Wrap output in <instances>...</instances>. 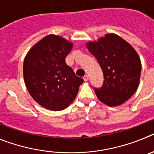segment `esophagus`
I'll list each match as a JSON object with an SVG mask.
<instances>
[{
  "label": "esophagus",
  "mask_w": 154,
  "mask_h": 154,
  "mask_svg": "<svg viewBox=\"0 0 154 154\" xmlns=\"http://www.w3.org/2000/svg\"><path fill=\"white\" fill-rule=\"evenodd\" d=\"M83 79L85 82H87L88 80H89V76L87 75H85L83 77Z\"/></svg>",
  "instance_id": "esophagus-1"
}]
</instances>
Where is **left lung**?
<instances>
[{"label": "left lung", "instance_id": "1", "mask_svg": "<svg viewBox=\"0 0 154 154\" xmlns=\"http://www.w3.org/2000/svg\"><path fill=\"white\" fill-rule=\"evenodd\" d=\"M86 47L103 72V86L94 88L98 99L109 106L127 101L137 91L140 79V58L135 49L116 34L88 42Z\"/></svg>", "mask_w": 154, "mask_h": 154}]
</instances>
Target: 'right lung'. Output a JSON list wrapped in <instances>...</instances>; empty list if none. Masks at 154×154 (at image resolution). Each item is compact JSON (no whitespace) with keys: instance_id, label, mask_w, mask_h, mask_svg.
<instances>
[{"instance_id":"right-lung-1","label":"right lung","mask_w":154,"mask_h":154,"mask_svg":"<svg viewBox=\"0 0 154 154\" xmlns=\"http://www.w3.org/2000/svg\"><path fill=\"white\" fill-rule=\"evenodd\" d=\"M72 42L55 35L43 38L24 58V82L35 102L53 111L67 108L78 94L84 80L65 63Z\"/></svg>"}]
</instances>
